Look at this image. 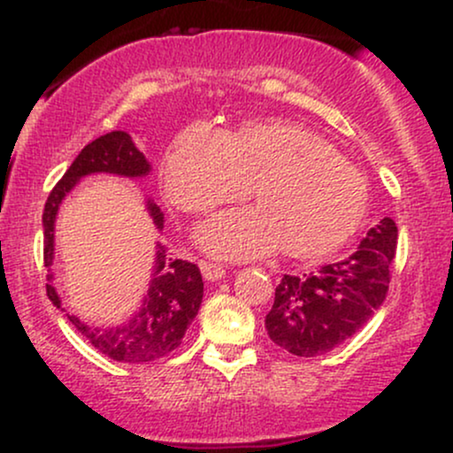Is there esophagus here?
Listing matches in <instances>:
<instances>
[{
  "label": "esophagus",
  "instance_id": "1",
  "mask_svg": "<svg viewBox=\"0 0 453 453\" xmlns=\"http://www.w3.org/2000/svg\"><path fill=\"white\" fill-rule=\"evenodd\" d=\"M200 270H202V274H204L206 280H219L226 277V268L219 266V264L200 262Z\"/></svg>",
  "mask_w": 453,
  "mask_h": 453
}]
</instances>
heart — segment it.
<instances>
[{
	"label": "heart",
	"mask_w": 453,
	"mask_h": 453,
	"mask_svg": "<svg viewBox=\"0 0 453 453\" xmlns=\"http://www.w3.org/2000/svg\"><path fill=\"white\" fill-rule=\"evenodd\" d=\"M168 194L202 212L247 197L257 209L226 211L197 230L219 257L247 259L283 249L294 259H321L341 249L368 209V183L356 165L298 123H247L226 134L191 123L165 157Z\"/></svg>",
	"instance_id": "b5f03b06"
}]
</instances>
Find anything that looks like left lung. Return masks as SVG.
Here are the masks:
<instances>
[{
  "mask_svg": "<svg viewBox=\"0 0 453 453\" xmlns=\"http://www.w3.org/2000/svg\"><path fill=\"white\" fill-rule=\"evenodd\" d=\"M396 244V223L383 217L349 257L311 274H283L264 321L270 341L315 357L356 334L386 300Z\"/></svg>",
  "mask_w": 453,
  "mask_h": 453,
  "instance_id": "obj_1",
  "label": "left lung"
}]
</instances>
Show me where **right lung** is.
Listing matches in <instances>:
<instances>
[{
  "mask_svg": "<svg viewBox=\"0 0 453 453\" xmlns=\"http://www.w3.org/2000/svg\"><path fill=\"white\" fill-rule=\"evenodd\" d=\"M106 173L129 176H147L150 164L136 149L127 132H111L96 138L78 153L67 173L50 191L44 204V266H53L55 259V219L64 197L74 189L82 176ZM149 215L157 230H164V212L155 202H147ZM46 296L57 309H61V298L53 285V273H49ZM204 296L200 268L187 259H168L165 247L155 244L153 274H150L149 292L144 294L138 313L129 317L126 324L111 327H96L76 315H67L72 326L111 360L144 364L159 360L173 353L183 342V336L194 317L197 315ZM64 311V309H61Z\"/></svg>",
  "mask_w": 453,
  "mask_h": 453,
  "instance_id": "obj_1",
  "label": "right lung"
}]
</instances>
